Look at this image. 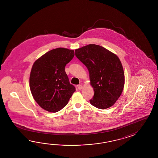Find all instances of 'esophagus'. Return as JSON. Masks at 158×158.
I'll return each instance as SVG.
<instances>
[{
  "instance_id": "esophagus-1",
  "label": "esophagus",
  "mask_w": 158,
  "mask_h": 158,
  "mask_svg": "<svg viewBox=\"0 0 158 158\" xmlns=\"http://www.w3.org/2000/svg\"><path fill=\"white\" fill-rule=\"evenodd\" d=\"M77 87L78 89H79V90H81V89H82V86L81 85H78Z\"/></svg>"
}]
</instances>
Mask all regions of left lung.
I'll return each instance as SVG.
<instances>
[{
    "instance_id": "obj_1",
    "label": "left lung",
    "mask_w": 158,
    "mask_h": 158,
    "mask_svg": "<svg viewBox=\"0 0 158 158\" xmlns=\"http://www.w3.org/2000/svg\"><path fill=\"white\" fill-rule=\"evenodd\" d=\"M76 57L87 67L94 89L91 104L99 109L110 107L120 97L124 73L115 54L101 46L90 44L75 50Z\"/></svg>"
}]
</instances>
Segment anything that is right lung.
<instances>
[{"instance_id":"add662e5","label":"right lung","mask_w":158,"mask_h":158,"mask_svg":"<svg viewBox=\"0 0 158 158\" xmlns=\"http://www.w3.org/2000/svg\"><path fill=\"white\" fill-rule=\"evenodd\" d=\"M74 56V51L60 47L47 52L34 62L29 78L30 91L44 110L60 111L76 91L65 71V65Z\"/></svg>"}]
</instances>
